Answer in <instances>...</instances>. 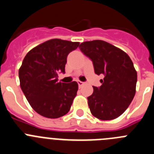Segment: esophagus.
I'll return each instance as SVG.
<instances>
[{"instance_id":"1","label":"esophagus","mask_w":154,"mask_h":154,"mask_svg":"<svg viewBox=\"0 0 154 154\" xmlns=\"http://www.w3.org/2000/svg\"><path fill=\"white\" fill-rule=\"evenodd\" d=\"M77 82H78V85H79V87H81L82 85L84 84L83 82H81V81H77Z\"/></svg>"}]
</instances>
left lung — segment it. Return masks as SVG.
I'll return each mask as SVG.
<instances>
[{"label":"left lung","mask_w":154,"mask_h":154,"mask_svg":"<svg viewBox=\"0 0 154 154\" xmlns=\"http://www.w3.org/2000/svg\"><path fill=\"white\" fill-rule=\"evenodd\" d=\"M79 48L92 61L95 73L104 76L101 86H92L93 93L88 97L91 113L101 120L119 117L136 93L137 73L130 56L102 40L84 42Z\"/></svg>","instance_id":"8db88e82"}]
</instances>
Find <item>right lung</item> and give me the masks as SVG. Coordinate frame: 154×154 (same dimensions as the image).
I'll return each mask as SVG.
<instances>
[{
    "label": "right lung",
    "instance_id": "add662e5",
    "mask_svg": "<svg viewBox=\"0 0 154 154\" xmlns=\"http://www.w3.org/2000/svg\"><path fill=\"white\" fill-rule=\"evenodd\" d=\"M79 42L55 38L28 51L19 69L21 90L31 106L42 116L56 119L67 114L79 89L78 83L58 82L65 73L67 56Z\"/></svg>",
    "mask_w": 154,
    "mask_h": 154
}]
</instances>
